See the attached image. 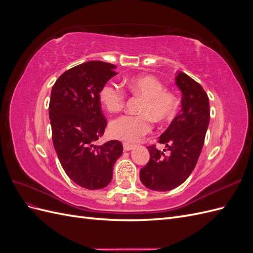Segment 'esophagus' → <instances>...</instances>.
Segmentation results:
<instances>
[{
	"mask_svg": "<svg viewBox=\"0 0 253 253\" xmlns=\"http://www.w3.org/2000/svg\"><path fill=\"white\" fill-rule=\"evenodd\" d=\"M135 149V145L134 144H131V143H127V142H125L124 143V150L125 151H131Z\"/></svg>",
	"mask_w": 253,
	"mask_h": 253,
	"instance_id": "34e87169",
	"label": "esophagus"
}]
</instances>
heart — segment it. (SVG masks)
Wrapping results in <instances>:
<instances>
[{
    "label": "heart",
    "mask_w": 253,
    "mask_h": 253,
    "mask_svg": "<svg viewBox=\"0 0 253 253\" xmlns=\"http://www.w3.org/2000/svg\"><path fill=\"white\" fill-rule=\"evenodd\" d=\"M128 89L144 98L139 116L125 115L115 119L110 125V133L114 137L127 142H137L149 133L152 127L150 117L156 122L171 119L177 111L178 101L170 91H166L162 82L151 76H140L126 81ZM104 108L111 113H117L125 106L124 89L114 83H106L99 93Z\"/></svg>",
    "instance_id": "obj_1"
}]
</instances>
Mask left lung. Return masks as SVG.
I'll return each instance as SVG.
<instances>
[{
	"mask_svg": "<svg viewBox=\"0 0 253 253\" xmlns=\"http://www.w3.org/2000/svg\"><path fill=\"white\" fill-rule=\"evenodd\" d=\"M175 82L181 91V110L158 141L169 152L148 147L150 160L140 170L143 185L159 192L177 188L192 173L210 121L209 98L201 84L181 72H177Z\"/></svg>",
	"mask_w": 253,
	"mask_h": 253,
	"instance_id": "8db88e82",
	"label": "left lung"
}]
</instances>
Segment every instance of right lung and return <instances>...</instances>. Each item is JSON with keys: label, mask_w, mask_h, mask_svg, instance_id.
<instances>
[{"label": "right lung", "mask_w": 253, "mask_h": 253, "mask_svg": "<svg viewBox=\"0 0 253 253\" xmlns=\"http://www.w3.org/2000/svg\"><path fill=\"white\" fill-rule=\"evenodd\" d=\"M115 68L102 61H89L63 73L51 88L49 120L53 147L68 177L89 190L109 185L113 167L124 150L118 140L94 143L106 126L99 93L117 75Z\"/></svg>", "instance_id": "obj_1"}]
</instances>
